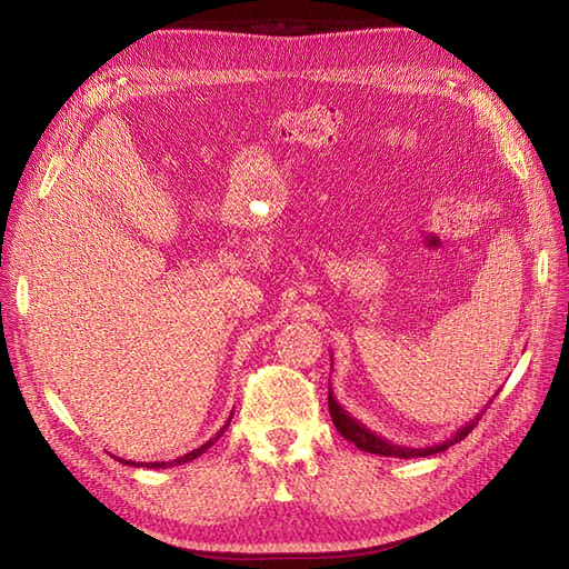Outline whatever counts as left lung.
Segmentation results:
<instances>
[{
    "instance_id": "1",
    "label": "left lung",
    "mask_w": 569,
    "mask_h": 569,
    "mask_svg": "<svg viewBox=\"0 0 569 569\" xmlns=\"http://www.w3.org/2000/svg\"><path fill=\"white\" fill-rule=\"evenodd\" d=\"M327 406H330L332 422H335V427L339 429V435L343 439H349L351 443H356V449H360V451L375 453V456H389V458H425V456L441 453V451L449 449V446H453V443H458V441L468 437L472 429L477 427V422L481 420V412H485V410L477 412V416L470 422H465L458 429V432L451 439H446L443 443L427 446V449H410V446H399V443H393V441L380 437L377 432H372L370 427H366L363 422H358L353 416H349V410H343V406L335 399L332 389L327 391Z\"/></svg>"
}]
</instances>
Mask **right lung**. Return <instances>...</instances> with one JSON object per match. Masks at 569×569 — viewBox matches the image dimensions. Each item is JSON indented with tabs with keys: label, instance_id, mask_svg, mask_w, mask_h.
<instances>
[{
	"label": "right lung",
	"instance_id": "right-lung-1",
	"mask_svg": "<svg viewBox=\"0 0 569 569\" xmlns=\"http://www.w3.org/2000/svg\"><path fill=\"white\" fill-rule=\"evenodd\" d=\"M230 420H232V416H230ZM230 420L222 425V429L220 432L213 437V439H209L206 441L203 446H199V449H194V451H189L187 456H180V458H176V460H166V462H132V460H123V458H118V462H123V465H132V468H153V470H161V468H176V465H182V462H189V460H194V458H199L206 449H211V446L222 437V432H226L228 429V425H230Z\"/></svg>",
	"mask_w": 569,
	"mask_h": 569
}]
</instances>
